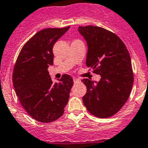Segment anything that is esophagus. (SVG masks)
Segmentation results:
<instances>
[{
	"label": "esophagus",
	"instance_id": "obj_1",
	"mask_svg": "<svg viewBox=\"0 0 148 148\" xmlns=\"http://www.w3.org/2000/svg\"><path fill=\"white\" fill-rule=\"evenodd\" d=\"M73 82H74V84L80 83V82H81V80H80V79H78V78H73Z\"/></svg>",
	"mask_w": 148,
	"mask_h": 148
}]
</instances>
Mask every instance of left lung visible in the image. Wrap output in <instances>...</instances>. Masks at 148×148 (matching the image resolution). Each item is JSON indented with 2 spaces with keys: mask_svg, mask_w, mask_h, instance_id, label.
<instances>
[{
  "mask_svg": "<svg viewBox=\"0 0 148 148\" xmlns=\"http://www.w3.org/2000/svg\"><path fill=\"white\" fill-rule=\"evenodd\" d=\"M78 30L87 44L86 67L101 76L98 82L82 80L87 89L84 104L94 116L110 117L129 97L134 83L131 56L119 36L108 30L93 25Z\"/></svg>",
  "mask_w": 148,
  "mask_h": 148,
  "instance_id": "8db88e82",
  "label": "left lung"
}]
</instances>
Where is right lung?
<instances>
[{
	"instance_id": "1",
	"label": "right lung",
	"mask_w": 148,
	"mask_h": 148,
	"mask_svg": "<svg viewBox=\"0 0 148 148\" xmlns=\"http://www.w3.org/2000/svg\"><path fill=\"white\" fill-rule=\"evenodd\" d=\"M69 28H45L37 32L24 45L14 64L12 81L19 101L30 116L41 123L61 117L68 103L72 77L63 75L53 84L47 68L53 64L54 44Z\"/></svg>"
}]
</instances>
